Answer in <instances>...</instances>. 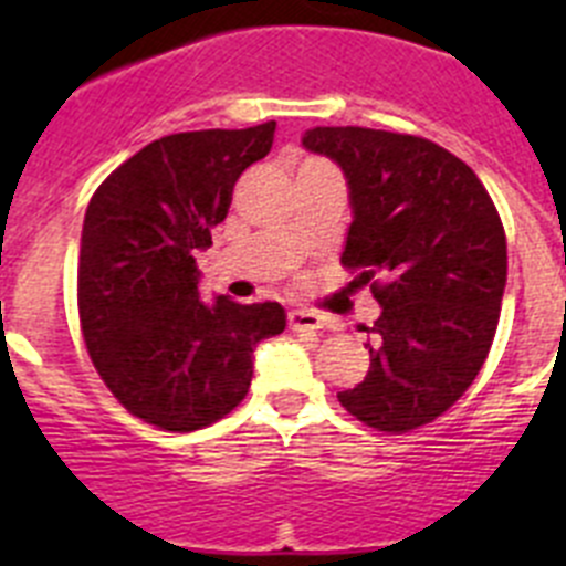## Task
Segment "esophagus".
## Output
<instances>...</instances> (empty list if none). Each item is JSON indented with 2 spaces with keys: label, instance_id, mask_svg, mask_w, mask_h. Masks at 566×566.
<instances>
[{
  "label": "esophagus",
  "instance_id": "34e87169",
  "mask_svg": "<svg viewBox=\"0 0 566 566\" xmlns=\"http://www.w3.org/2000/svg\"><path fill=\"white\" fill-rule=\"evenodd\" d=\"M323 314L312 312V308H292L289 312V328H294V332H317V328H323Z\"/></svg>",
  "mask_w": 566,
  "mask_h": 566
}]
</instances>
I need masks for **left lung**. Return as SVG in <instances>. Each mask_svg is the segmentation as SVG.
I'll return each mask as SVG.
<instances>
[{"label": "left lung", "instance_id": "obj_1", "mask_svg": "<svg viewBox=\"0 0 566 566\" xmlns=\"http://www.w3.org/2000/svg\"><path fill=\"white\" fill-rule=\"evenodd\" d=\"M303 147L343 169L352 227L339 260L382 308L365 328L371 368L337 399L368 428L413 431L468 391L496 337L507 283L499 212L476 172L428 138L314 127Z\"/></svg>", "mask_w": 566, "mask_h": 566}]
</instances>
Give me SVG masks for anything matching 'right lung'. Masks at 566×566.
Segmentation results:
<instances>
[{
  "instance_id": "right-lung-1",
  "label": "right lung",
  "mask_w": 566,
  "mask_h": 566,
  "mask_svg": "<svg viewBox=\"0 0 566 566\" xmlns=\"http://www.w3.org/2000/svg\"><path fill=\"white\" fill-rule=\"evenodd\" d=\"M272 142L274 122L167 135L90 198L78 249L84 343L113 397L155 428L189 433L227 417L252 385L260 339L286 328L280 303H203L195 266L234 181Z\"/></svg>"
}]
</instances>
